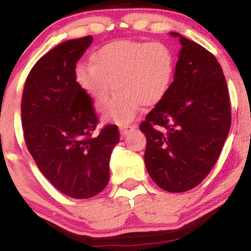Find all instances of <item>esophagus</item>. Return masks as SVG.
I'll list each match as a JSON object with an SVG mask.
<instances>
[{
  "label": "esophagus",
  "mask_w": 251,
  "mask_h": 251,
  "mask_svg": "<svg viewBox=\"0 0 251 251\" xmlns=\"http://www.w3.org/2000/svg\"><path fill=\"white\" fill-rule=\"evenodd\" d=\"M136 127H137L136 125H124V126H121V127H120V133H121V136L125 137L126 135H127V133L130 132V131L135 130V128H136Z\"/></svg>",
  "instance_id": "34e87169"
}]
</instances>
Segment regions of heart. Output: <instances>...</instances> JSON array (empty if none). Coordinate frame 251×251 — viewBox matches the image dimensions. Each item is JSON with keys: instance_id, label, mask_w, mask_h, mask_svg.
Listing matches in <instances>:
<instances>
[{"instance_id": "b5f03b06", "label": "heart", "mask_w": 251, "mask_h": 251, "mask_svg": "<svg viewBox=\"0 0 251 251\" xmlns=\"http://www.w3.org/2000/svg\"><path fill=\"white\" fill-rule=\"evenodd\" d=\"M90 64L75 68V83L98 111H106L116 91L109 119L130 123L140 105L153 106L167 95L176 73V55L163 42L115 41L90 54Z\"/></svg>"}]
</instances>
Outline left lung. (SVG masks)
<instances>
[{"instance_id": "left-lung-1", "label": "left lung", "mask_w": 251, "mask_h": 251, "mask_svg": "<svg viewBox=\"0 0 251 251\" xmlns=\"http://www.w3.org/2000/svg\"><path fill=\"white\" fill-rule=\"evenodd\" d=\"M182 49L167 95L140 124L147 140L145 165L167 192L194 188L221 154L231 124L230 99L217 58L179 36Z\"/></svg>"}]
</instances>
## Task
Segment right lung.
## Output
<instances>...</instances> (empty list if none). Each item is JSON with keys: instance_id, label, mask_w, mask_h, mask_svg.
<instances>
[{"instance_id": "obj_1", "label": "right lung", "mask_w": 251, "mask_h": 251, "mask_svg": "<svg viewBox=\"0 0 251 251\" xmlns=\"http://www.w3.org/2000/svg\"><path fill=\"white\" fill-rule=\"evenodd\" d=\"M93 37L63 42L30 69L23 89L21 114L25 141L44 177L58 191L84 200L109 182V161L120 140L116 125L97 136L99 118L75 83L76 62Z\"/></svg>"}]
</instances>
